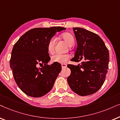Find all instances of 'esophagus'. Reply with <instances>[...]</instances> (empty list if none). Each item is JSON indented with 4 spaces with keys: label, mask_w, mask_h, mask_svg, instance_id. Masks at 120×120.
Listing matches in <instances>:
<instances>
[{
    "label": "esophagus",
    "mask_w": 120,
    "mask_h": 120,
    "mask_svg": "<svg viewBox=\"0 0 120 120\" xmlns=\"http://www.w3.org/2000/svg\"><path fill=\"white\" fill-rule=\"evenodd\" d=\"M61 66L63 68H66L67 67V64H61Z\"/></svg>",
    "instance_id": "obj_1"
}]
</instances>
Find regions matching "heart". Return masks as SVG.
Masks as SVG:
<instances>
[{
  "label": "heart",
  "instance_id": "b5f03b06",
  "mask_svg": "<svg viewBox=\"0 0 120 120\" xmlns=\"http://www.w3.org/2000/svg\"><path fill=\"white\" fill-rule=\"evenodd\" d=\"M61 37L70 47L74 44L75 40L72 35L70 33H64L61 35ZM55 45V38L52 37L48 41L47 44V50L49 53L52 54L54 52ZM71 57V55L68 54L56 53L51 56V60L53 63H65Z\"/></svg>",
  "mask_w": 120,
  "mask_h": 120
}]
</instances>
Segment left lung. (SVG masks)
Listing matches in <instances>:
<instances>
[{"mask_svg":"<svg viewBox=\"0 0 120 120\" xmlns=\"http://www.w3.org/2000/svg\"><path fill=\"white\" fill-rule=\"evenodd\" d=\"M77 47L72 61H82L77 66L68 64L71 75L68 82L81 96L97 92L104 83L109 69V53L98 35L84 28H73Z\"/></svg>","mask_w":120,"mask_h":120,"instance_id":"8db88e82","label":"left lung"}]
</instances>
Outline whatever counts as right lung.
Segmentation results:
<instances>
[{"instance_id": "add662e5", "label": "right lung", "mask_w": 120, "mask_h": 120, "mask_svg": "<svg viewBox=\"0 0 120 120\" xmlns=\"http://www.w3.org/2000/svg\"><path fill=\"white\" fill-rule=\"evenodd\" d=\"M65 30L61 27L33 28L22 35L14 45L10 68L17 86L26 95L41 97L52 89L61 66L57 63L47 65L50 59L47 44L56 33ZM38 64L44 66L38 68Z\"/></svg>"}]
</instances>
